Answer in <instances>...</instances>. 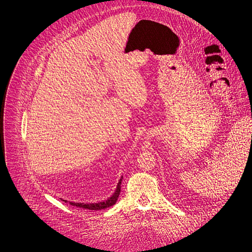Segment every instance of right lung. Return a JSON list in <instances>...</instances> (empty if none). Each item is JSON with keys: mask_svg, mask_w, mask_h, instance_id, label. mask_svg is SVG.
<instances>
[{"mask_svg": "<svg viewBox=\"0 0 252 252\" xmlns=\"http://www.w3.org/2000/svg\"><path fill=\"white\" fill-rule=\"evenodd\" d=\"M122 181H123V177L121 178L119 184H118V187H117V190L116 192L113 193V195L108 198L107 200H105L104 202H99V203H94V204H84V203H73V202H69L70 205L72 206H76V207H79V208H84V209H87V210H101V209H105V208H108L110 207V206L114 205L117 203V200L120 196V193H121V184H122ZM67 202V201H65Z\"/></svg>", "mask_w": 252, "mask_h": 252, "instance_id": "right-lung-1", "label": "right lung"}]
</instances>
